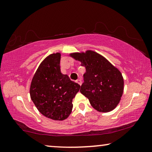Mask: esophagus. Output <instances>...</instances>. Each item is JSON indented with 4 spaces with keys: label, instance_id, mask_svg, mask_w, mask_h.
<instances>
[{
    "label": "esophagus",
    "instance_id": "1",
    "mask_svg": "<svg viewBox=\"0 0 152 152\" xmlns=\"http://www.w3.org/2000/svg\"><path fill=\"white\" fill-rule=\"evenodd\" d=\"M76 82L79 84V85H80V86L82 85V80H81L78 79V80H76Z\"/></svg>",
    "mask_w": 152,
    "mask_h": 152
}]
</instances>
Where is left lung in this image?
Returning <instances> with one entry per match:
<instances>
[{"mask_svg": "<svg viewBox=\"0 0 152 152\" xmlns=\"http://www.w3.org/2000/svg\"><path fill=\"white\" fill-rule=\"evenodd\" d=\"M70 55L86 68L81 93L88 98L92 107L98 111H111L119 104L123 92L124 81L121 72L94 51Z\"/></svg>", "mask_w": 152, "mask_h": 152, "instance_id": "8db88e82", "label": "left lung"}]
</instances>
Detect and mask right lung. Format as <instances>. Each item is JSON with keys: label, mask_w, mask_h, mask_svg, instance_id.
<instances>
[{"label": "right lung", "mask_w": 152, "mask_h": 152, "mask_svg": "<svg viewBox=\"0 0 152 152\" xmlns=\"http://www.w3.org/2000/svg\"><path fill=\"white\" fill-rule=\"evenodd\" d=\"M60 53H52L43 60L33 77L30 96L38 110L56 121L68 118L72 110V99L80 86L61 73Z\"/></svg>", "instance_id": "right-lung-1"}]
</instances>
